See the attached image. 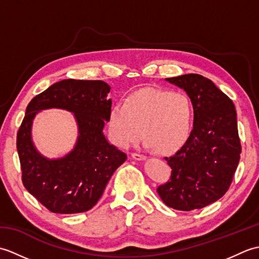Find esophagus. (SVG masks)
Wrapping results in <instances>:
<instances>
[{
  "label": "esophagus",
  "instance_id": "esophagus-1",
  "mask_svg": "<svg viewBox=\"0 0 259 259\" xmlns=\"http://www.w3.org/2000/svg\"><path fill=\"white\" fill-rule=\"evenodd\" d=\"M131 157L136 159V160H145L146 159L145 155H141V153H138V152H133L131 153Z\"/></svg>",
  "mask_w": 259,
  "mask_h": 259
}]
</instances>
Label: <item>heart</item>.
<instances>
[{"mask_svg":"<svg viewBox=\"0 0 259 259\" xmlns=\"http://www.w3.org/2000/svg\"><path fill=\"white\" fill-rule=\"evenodd\" d=\"M194 110L184 93L142 89L110 110L109 134L115 145L128 148L141 139L160 152L177 150L188 140ZM144 133H142V129Z\"/></svg>","mask_w":259,"mask_h":259,"instance_id":"1","label":"heart"}]
</instances>
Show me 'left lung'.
<instances>
[{
    "instance_id": "obj_1",
    "label": "left lung",
    "mask_w": 259,
    "mask_h": 259,
    "mask_svg": "<svg viewBox=\"0 0 259 259\" xmlns=\"http://www.w3.org/2000/svg\"><path fill=\"white\" fill-rule=\"evenodd\" d=\"M166 80L189 96L194 129L180 150L164 158L171 175L157 192L168 207L190 211L221 199L232 185L241 152L237 114L233 101L205 76Z\"/></svg>"
}]
</instances>
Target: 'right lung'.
<instances>
[{
	"label": "right lung",
	"instance_id": "add662e5",
	"mask_svg": "<svg viewBox=\"0 0 259 259\" xmlns=\"http://www.w3.org/2000/svg\"><path fill=\"white\" fill-rule=\"evenodd\" d=\"M110 87L101 80L67 79L49 87L27 104L16 135L22 183L51 212L90 210L115 169L125 161V153L110 145L102 133L111 110V99H107ZM50 107L73 112L79 126L75 149L57 161L42 157L30 140L35 114Z\"/></svg>",
	"mask_w": 259,
	"mask_h": 259
}]
</instances>
